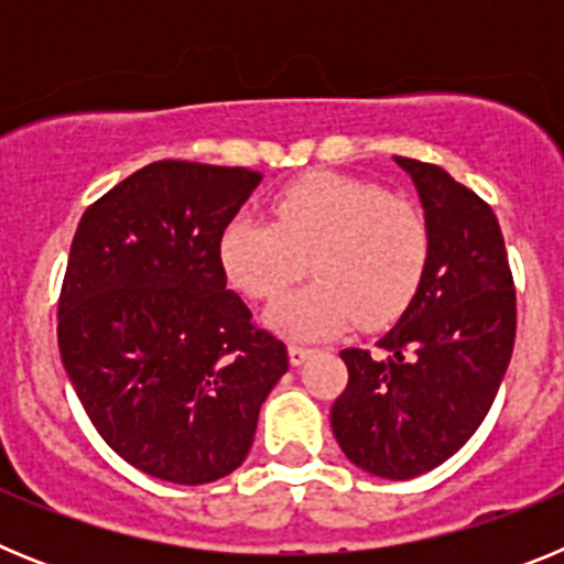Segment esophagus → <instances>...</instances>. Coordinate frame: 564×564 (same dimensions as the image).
I'll list each match as a JSON object with an SVG mask.
<instances>
[{"label": "esophagus", "instance_id": "esophagus-1", "mask_svg": "<svg viewBox=\"0 0 564 564\" xmlns=\"http://www.w3.org/2000/svg\"><path fill=\"white\" fill-rule=\"evenodd\" d=\"M313 352V347H307V344H299V341H291V347H288V356H291V364H302L307 356Z\"/></svg>", "mask_w": 564, "mask_h": 564}]
</instances>
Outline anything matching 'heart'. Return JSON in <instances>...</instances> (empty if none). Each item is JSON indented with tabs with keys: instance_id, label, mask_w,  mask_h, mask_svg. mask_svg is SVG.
Instances as JSON below:
<instances>
[{
	"instance_id": "b5f03b06",
	"label": "heart",
	"mask_w": 564,
	"mask_h": 564,
	"mask_svg": "<svg viewBox=\"0 0 564 564\" xmlns=\"http://www.w3.org/2000/svg\"><path fill=\"white\" fill-rule=\"evenodd\" d=\"M273 220L234 217L220 237L228 279L251 299H276L305 259L316 282L271 307L279 330L330 336L356 322L392 325L421 291L432 257L426 214L378 183L307 174L271 200Z\"/></svg>"
}]
</instances>
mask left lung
<instances>
[{
	"label": "left lung",
	"mask_w": 564,
	"mask_h": 564,
	"mask_svg": "<svg viewBox=\"0 0 564 564\" xmlns=\"http://www.w3.org/2000/svg\"><path fill=\"white\" fill-rule=\"evenodd\" d=\"M421 194L432 257L378 352L341 350L330 426L358 468L410 480L449 460L495 403L517 333V291L495 212L435 163L395 158Z\"/></svg>",
	"instance_id": "8db88e82"
}]
</instances>
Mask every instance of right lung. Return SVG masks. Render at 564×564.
<instances>
[{"label":"right lung","instance_id":"add662e5","mask_svg":"<svg viewBox=\"0 0 564 564\" xmlns=\"http://www.w3.org/2000/svg\"><path fill=\"white\" fill-rule=\"evenodd\" d=\"M259 174L158 161L84 212L58 296V350L109 449L203 486L246 460L288 347L226 288L220 237Z\"/></svg>","mask_w":564,"mask_h":564}]
</instances>
